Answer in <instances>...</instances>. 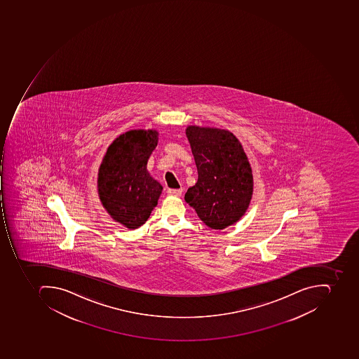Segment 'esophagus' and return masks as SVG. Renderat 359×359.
Masks as SVG:
<instances>
[{"instance_id": "34e87169", "label": "esophagus", "mask_w": 359, "mask_h": 359, "mask_svg": "<svg viewBox=\"0 0 359 359\" xmlns=\"http://www.w3.org/2000/svg\"><path fill=\"white\" fill-rule=\"evenodd\" d=\"M181 194H182V189H168V190H167V194H168V196H181Z\"/></svg>"}]
</instances>
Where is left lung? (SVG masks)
<instances>
[{
  "label": "left lung",
  "mask_w": 359,
  "mask_h": 359,
  "mask_svg": "<svg viewBox=\"0 0 359 359\" xmlns=\"http://www.w3.org/2000/svg\"><path fill=\"white\" fill-rule=\"evenodd\" d=\"M186 134L198 178L184 200L206 226L226 229L244 215L252 198V168L246 154L229 130L189 126Z\"/></svg>",
  "instance_id": "left-lung-1"
}]
</instances>
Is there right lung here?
<instances>
[{
  "label": "right lung",
  "mask_w": 359,
  "mask_h": 359,
  "mask_svg": "<svg viewBox=\"0 0 359 359\" xmlns=\"http://www.w3.org/2000/svg\"><path fill=\"white\" fill-rule=\"evenodd\" d=\"M157 142L156 130L126 132L109 145L100 165V200L113 219L130 229L147 221L163 190L147 171Z\"/></svg>",
  "instance_id": "add662e5"
}]
</instances>
